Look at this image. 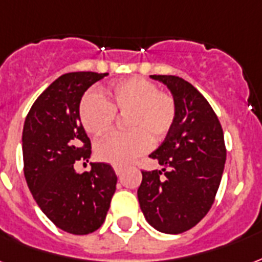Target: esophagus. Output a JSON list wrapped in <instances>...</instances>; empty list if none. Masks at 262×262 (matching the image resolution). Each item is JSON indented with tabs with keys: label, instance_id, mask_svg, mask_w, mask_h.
<instances>
[{
	"label": "esophagus",
	"instance_id": "obj_1",
	"mask_svg": "<svg viewBox=\"0 0 262 262\" xmlns=\"http://www.w3.org/2000/svg\"><path fill=\"white\" fill-rule=\"evenodd\" d=\"M114 170L117 173V176H121L123 173V167L121 166H114Z\"/></svg>",
	"mask_w": 262,
	"mask_h": 262
}]
</instances>
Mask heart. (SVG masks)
Instances as JSON below:
<instances>
[{
	"label": "heart",
	"mask_w": 262,
	"mask_h": 262,
	"mask_svg": "<svg viewBox=\"0 0 262 262\" xmlns=\"http://www.w3.org/2000/svg\"><path fill=\"white\" fill-rule=\"evenodd\" d=\"M115 113L126 115V133H110L95 145L97 159L123 166L143 155L154 143L162 141L170 132L177 117L173 96L159 92L154 82L144 78H127L110 83L104 97L88 92L78 107L83 129L100 136L113 127Z\"/></svg>",
	"instance_id": "heart-1"
}]
</instances>
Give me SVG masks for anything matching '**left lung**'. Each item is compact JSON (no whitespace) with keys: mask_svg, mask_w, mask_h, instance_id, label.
I'll use <instances>...</instances> for the list:
<instances>
[{"mask_svg":"<svg viewBox=\"0 0 262 262\" xmlns=\"http://www.w3.org/2000/svg\"><path fill=\"white\" fill-rule=\"evenodd\" d=\"M166 85L177 117L163 143L149 158L161 170L141 171L137 189L141 211L163 233L188 231L210 210L224 171V135L207 100L183 78L151 75Z\"/></svg>","mask_w":262,"mask_h":262,"instance_id":"8db88e82","label":"left lung"}]
</instances>
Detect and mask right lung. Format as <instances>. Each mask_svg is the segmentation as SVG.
Returning <instances> with one entry per match:
<instances>
[{
    "label": "right lung",
    "mask_w": 262,
    "mask_h": 262,
    "mask_svg": "<svg viewBox=\"0 0 262 262\" xmlns=\"http://www.w3.org/2000/svg\"><path fill=\"white\" fill-rule=\"evenodd\" d=\"M107 73H67L52 82L30 108L21 147L25 177L43 214L74 235L95 232L104 223L117 174L111 165L91 163L78 173L77 161L89 162L91 140L79 121L83 93Z\"/></svg>",
    "instance_id": "1"
}]
</instances>
